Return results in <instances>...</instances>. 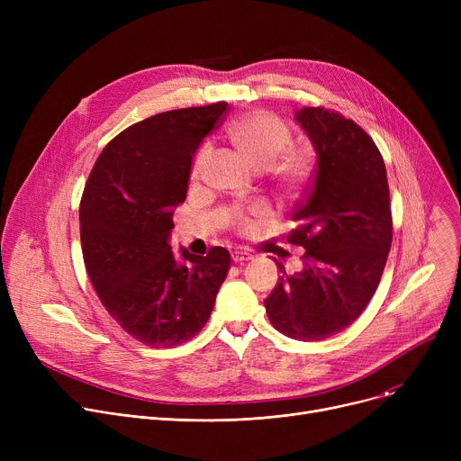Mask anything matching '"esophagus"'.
<instances>
[{
    "mask_svg": "<svg viewBox=\"0 0 461 461\" xmlns=\"http://www.w3.org/2000/svg\"><path fill=\"white\" fill-rule=\"evenodd\" d=\"M231 259H233L235 263H243V261H250V259H254V256H252L250 252L237 250V252H233V254H231Z\"/></svg>",
    "mask_w": 461,
    "mask_h": 461,
    "instance_id": "esophagus-1",
    "label": "esophagus"
}]
</instances>
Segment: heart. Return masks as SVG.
<instances>
[{
	"label": "heart",
	"instance_id": "obj_1",
	"mask_svg": "<svg viewBox=\"0 0 461 461\" xmlns=\"http://www.w3.org/2000/svg\"><path fill=\"white\" fill-rule=\"evenodd\" d=\"M226 138L233 149L254 169L271 167L273 177L285 190H297L312 172V157L299 148H287L292 143V131L284 121L267 112H252L240 117L226 129ZM203 153L194 162V176L200 174ZM247 216L235 212V224L245 226Z\"/></svg>",
	"mask_w": 461,
	"mask_h": 461
}]
</instances>
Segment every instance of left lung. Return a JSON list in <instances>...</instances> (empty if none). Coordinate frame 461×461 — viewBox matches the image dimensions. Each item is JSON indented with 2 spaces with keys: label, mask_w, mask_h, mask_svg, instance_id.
Returning <instances> with one entry per match:
<instances>
[{
  "label": "left lung",
  "mask_w": 461,
  "mask_h": 461,
  "mask_svg": "<svg viewBox=\"0 0 461 461\" xmlns=\"http://www.w3.org/2000/svg\"><path fill=\"white\" fill-rule=\"evenodd\" d=\"M297 123L318 155L313 181L292 212L287 243L304 265L282 276L265 299L276 330L303 342L348 329L379 285L393 243L386 169L374 140L355 121L325 108H301Z\"/></svg>",
  "instance_id": "1"
}]
</instances>
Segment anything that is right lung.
Segmentation results:
<instances>
[{"label":"right lung","instance_id":"obj_1","mask_svg":"<svg viewBox=\"0 0 461 461\" xmlns=\"http://www.w3.org/2000/svg\"><path fill=\"white\" fill-rule=\"evenodd\" d=\"M226 103L151 115L119 132L96 158L80 202L84 263L110 316L138 342L174 348L207 323L230 252L181 250L169 233L185 202L190 164Z\"/></svg>","mask_w":461,"mask_h":461}]
</instances>
